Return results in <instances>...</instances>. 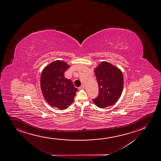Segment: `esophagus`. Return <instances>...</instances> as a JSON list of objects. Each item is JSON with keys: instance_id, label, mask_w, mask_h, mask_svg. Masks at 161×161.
Returning <instances> with one entry per match:
<instances>
[{"instance_id": "esophagus-1", "label": "esophagus", "mask_w": 161, "mask_h": 161, "mask_svg": "<svg viewBox=\"0 0 161 161\" xmlns=\"http://www.w3.org/2000/svg\"><path fill=\"white\" fill-rule=\"evenodd\" d=\"M85 88V86H84L83 84V85H81L80 86V88H79V89H83Z\"/></svg>"}]
</instances>
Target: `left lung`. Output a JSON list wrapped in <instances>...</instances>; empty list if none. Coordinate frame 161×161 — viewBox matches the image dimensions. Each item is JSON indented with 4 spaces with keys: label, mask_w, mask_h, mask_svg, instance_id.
I'll return each instance as SVG.
<instances>
[{
    "label": "left lung",
    "mask_w": 161,
    "mask_h": 161,
    "mask_svg": "<svg viewBox=\"0 0 161 161\" xmlns=\"http://www.w3.org/2000/svg\"><path fill=\"white\" fill-rule=\"evenodd\" d=\"M99 85V95L92 101L97 107L111 106L120 98L124 79L122 72L107 61H103L94 69Z\"/></svg>",
    "instance_id": "8db88e82"
}]
</instances>
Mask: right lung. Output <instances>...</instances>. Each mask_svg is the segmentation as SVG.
<instances>
[{"instance_id": "obj_1", "label": "right lung", "mask_w": 161, "mask_h": 161, "mask_svg": "<svg viewBox=\"0 0 161 161\" xmlns=\"http://www.w3.org/2000/svg\"><path fill=\"white\" fill-rule=\"evenodd\" d=\"M70 66L61 60H56L43 69L41 77L42 92L46 101L53 107L66 109L72 103L78 89L71 80L64 77Z\"/></svg>"}]
</instances>
